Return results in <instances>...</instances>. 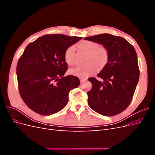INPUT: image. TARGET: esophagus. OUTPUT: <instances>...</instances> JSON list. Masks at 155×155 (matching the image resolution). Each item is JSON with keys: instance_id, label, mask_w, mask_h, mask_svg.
Returning a JSON list of instances; mask_svg holds the SVG:
<instances>
[{"instance_id": "34e87169", "label": "esophagus", "mask_w": 155, "mask_h": 155, "mask_svg": "<svg viewBox=\"0 0 155 155\" xmlns=\"http://www.w3.org/2000/svg\"><path fill=\"white\" fill-rule=\"evenodd\" d=\"M79 79H80V82H81V83H84L85 82L86 80H87V78H79Z\"/></svg>"}]
</instances>
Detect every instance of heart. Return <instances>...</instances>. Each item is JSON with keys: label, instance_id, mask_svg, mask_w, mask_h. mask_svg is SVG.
<instances>
[{"label": "heart", "instance_id": "obj_1", "mask_svg": "<svg viewBox=\"0 0 155 155\" xmlns=\"http://www.w3.org/2000/svg\"><path fill=\"white\" fill-rule=\"evenodd\" d=\"M78 48L88 54L85 66H79L70 69L69 73L79 78H87L96 71V68H104L109 61V52L104 46H100L96 42L85 41L78 45ZM64 61L69 66L75 64L74 47L70 46L64 53Z\"/></svg>", "mask_w": 155, "mask_h": 155}]
</instances>
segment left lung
Instances as JSON below:
<instances>
[{
    "instance_id": "8db88e82",
    "label": "left lung",
    "mask_w": 155,
    "mask_h": 155,
    "mask_svg": "<svg viewBox=\"0 0 155 155\" xmlns=\"http://www.w3.org/2000/svg\"><path fill=\"white\" fill-rule=\"evenodd\" d=\"M84 39L100 43L107 48L109 61L97 75L102 79H88L92 83L87 92L88 104L101 115L112 116L125 110L133 99L140 76L137 54L123 37L103 34Z\"/></svg>"
}]
</instances>
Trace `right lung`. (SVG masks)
Here are the masks:
<instances>
[{
  "label": "right lung",
  "mask_w": 155,
  "mask_h": 155,
  "mask_svg": "<svg viewBox=\"0 0 155 155\" xmlns=\"http://www.w3.org/2000/svg\"><path fill=\"white\" fill-rule=\"evenodd\" d=\"M81 39L62 34L45 35L26 46L18 61L17 76L20 95L30 109L46 116L67 105L69 92L80 81L76 76H64L68 69L64 53Z\"/></svg>",
  "instance_id": "add662e5"
}]
</instances>
